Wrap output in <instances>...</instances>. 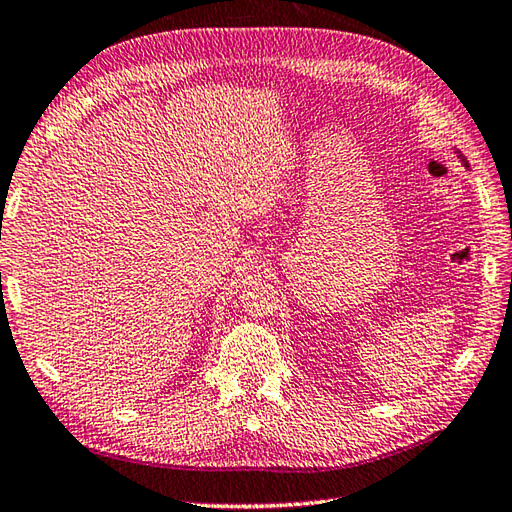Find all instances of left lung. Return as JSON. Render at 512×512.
<instances>
[{"label":"left lung","mask_w":512,"mask_h":512,"mask_svg":"<svg viewBox=\"0 0 512 512\" xmlns=\"http://www.w3.org/2000/svg\"><path fill=\"white\" fill-rule=\"evenodd\" d=\"M457 156H460V159H462V163H464V168H468V161H466V159H464V156H462V154H460V152H457Z\"/></svg>","instance_id":"1"}]
</instances>
